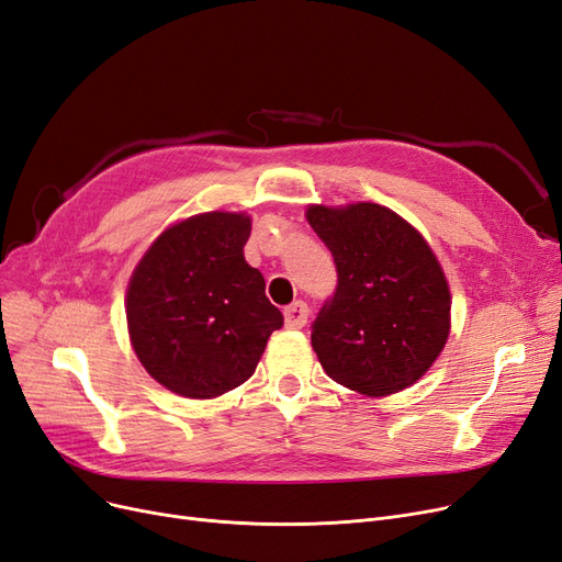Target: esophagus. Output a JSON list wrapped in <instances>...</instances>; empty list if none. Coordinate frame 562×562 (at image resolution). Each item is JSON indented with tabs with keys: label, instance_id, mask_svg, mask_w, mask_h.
<instances>
[{
	"label": "esophagus",
	"instance_id": "1",
	"mask_svg": "<svg viewBox=\"0 0 562 562\" xmlns=\"http://www.w3.org/2000/svg\"><path fill=\"white\" fill-rule=\"evenodd\" d=\"M307 315H310L307 305L303 301H296L289 307H284V326L286 328H303L307 322Z\"/></svg>",
	"mask_w": 562,
	"mask_h": 562
}]
</instances>
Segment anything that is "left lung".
I'll return each mask as SVG.
<instances>
[{
	"label": "left lung",
	"mask_w": 562,
	"mask_h": 562,
	"mask_svg": "<svg viewBox=\"0 0 562 562\" xmlns=\"http://www.w3.org/2000/svg\"><path fill=\"white\" fill-rule=\"evenodd\" d=\"M305 217L338 270L310 336L326 375L372 398L407 389L449 338L440 261L417 228L378 203L310 205Z\"/></svg>",
	"instance_id": "8db88e82"
}]
</instances>
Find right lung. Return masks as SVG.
Wrapping results in <instances>:
<instances>
[{"label": "right lung", "mask_w": 562, "mask_h": 562, "mask_svg": "<svg viewBox=\"0 0 562 562\" xmlns=\"http://www.w3.org/2000/svg\"><path fill=\"white\" fill-rule=\"evenodd\" d=\"M245 213L187 217L150 245L127 286V326L143 368L184 398H215L252 378L284 319L245 261Z\"/></svg>", "instance_id": "add662e5"}]
</instances>
